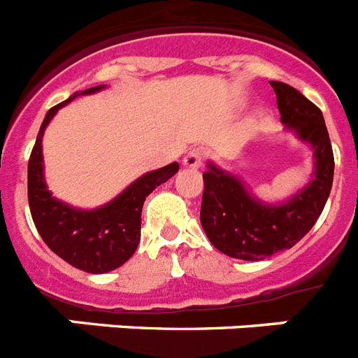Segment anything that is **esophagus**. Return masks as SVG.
<instances>
[{
	"mask_svg": "<svg viewBox=\"0 0 358 358\" xmlns=\"http://www.w3.org/2000/svg\"><path fill=\"white\" fill-rule=\"evenodd\" d=\"M201 160H203V153H201V149H191L185 157H183L182 164L189 169H198L201 166Z\"/></svg>",
	"mask_w": 358,
	"mask_h": 358,
	"instance_id": "1",
	"label": "esophagus"
}]
</instances>
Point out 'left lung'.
Segmentation results:
<instances>
[{
  "label": "left lung",
  "instance_id": "1",
  "mask_svg": "<svg viewBox=\"0 0 358 358\" xmlns=\"http://www.w3.org/2000/svg\"><path fill=\"white\" fill-rule=\"evenodd\" d=\"M278 97L282 131L308 145L310 180L285 200L256 196L238 171L207 162L200 222L210 243L225 256L263 261L294 247L321 216L334 183V151L322 111L292 86L270 80Z\"/></svg>",
  "mask_w": 358,
  "mask_h": 358
}]
</instances>
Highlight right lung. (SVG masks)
Instances as JSON below:
<instances>
[{
    "instance_id": "obj_1",
    "label": "right lung",
    "mask_w": 358,
    "mask_h": 358,
    "mask_svg": "<svg viewBox=\"0 0 358 358\" xmlns=\"http://www.w3.org/2000/svg\"><path fill=\"white\" fill-rule=\"evenodd\" d=\"M108 88L99 85L76 92L45 115L36 145L29 160V205L32 220L43 241L68 265L90 273H106L119 268L135 254L141 241V216L145 198L178 173L176 162L160 169L148 171L95 209H80L52 194L45 180L43 136L57 111L83 95Z\"/></svg>"
}]
</instances>
